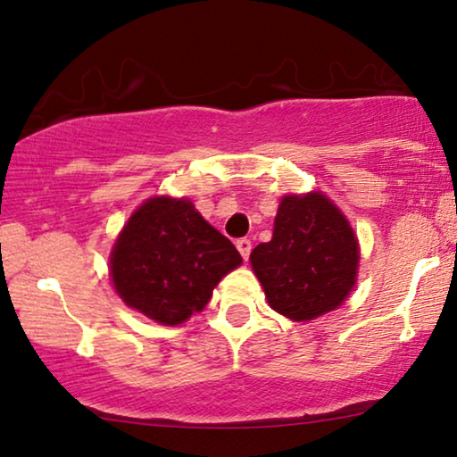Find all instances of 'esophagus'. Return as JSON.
<instances>
[{"label":"esophagus","instance_id":"34e87169","mask_svg":"<svg viewBox=\"0 0 457 457\" xmlns=\"http://www.w3.org/2000/svg\"><path fill=\"white\" fill-rule=\"evenodd\" d=\"M237 249H239V253L243 255V260H247L249 253H252V241H249V239H239V241H237Z\"/></svg>","mask_w":457,"mask_h":457}]
</instances>
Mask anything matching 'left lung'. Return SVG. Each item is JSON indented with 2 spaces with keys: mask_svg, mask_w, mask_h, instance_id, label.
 <instances>
[{
  "mask_svg": "<svg viewBox=\"0 0 457 457\" xmlns=\"http://www.w3.org/2000/svg\"><path fill=\"white\" fill-rule=\"evenodd\" d=\"M249 260L270 308L305 322L345 302L358 277L360 247L341 210L314 191L280 199L272 239Z\"/></svg>",
  "mask_w": 457,
  "mask_h": 457,
  "instance_id": "left-lung-1",
  "label": "left lung"
}]
</instances>
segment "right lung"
I'll list each match as a JSON object with an SVG mask.
<instances>
[{
	"mask_svg": "<svg viewBox=\"0 0 457 457\" xmlns=\"http://www.w3.org/2000/svg\"><path fill=\"white\" fill-rule=\"evenodd\" d=\"M227 237L189 199L152 197L129 218L112 247L110 274L129 308L174 327L212 299L224 274L241 264Z\"/></svg>",
	"mask_w": 457,
	"mask_h": 457,
	"instance_id": "add662e5",
	"label": "right lung"
}]
</instances>
